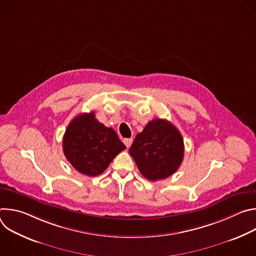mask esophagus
<instances>
[{
  "label": "esophagus",
  "mask_w": 256,
  "mask_h": 256,
  "mask_svg": "<svg viewBox=\"0 0 256 256\" xmlns=\"http://www.w3.org/2000/svg\"><path fill=\"white\" fill-rule=\"evenodd\" d=\"M124 144L128 148H130L132 142V138H124Z\"/></svg>",
  "instance_id": "34e87169"
}]
</instances>
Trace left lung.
<instances>
[{
    "label": "left lung",
    "mask_w": 256,
    "mask_h": 256,
    "mask_svg": "<svg viewBox=\"0 0 256 256\" xmlns=\"http://www.w3.org/2000/svg\"><path fill=\"white\" fill-rule=\"evenodd\" d=\"M128 152L144 177L151 181L165 179L184 160V138L170 122L156 118L136 134Z\"/></svg>",
    "instance_id": "obj_1"
}]
</instances>
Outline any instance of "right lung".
Here are the masks:
<instances>
[{
	"label": "right lung",
	"mask_w": 256,
	"mask_h": 256,
	"mask_svg": "<svg viewBox=\"0 0 256 256\" xmlns=\"http://www.w3.org/2000/svg\"><path fill=\"white\" fill-rule=\"evenodd\" d=\"M126 148L116 130L99 122L94 112L77 116L68 126L62 138L66 160L87 176L101 174Z\"/></svg>",
	"instance_id": "obj_1"
}]
</instances>
